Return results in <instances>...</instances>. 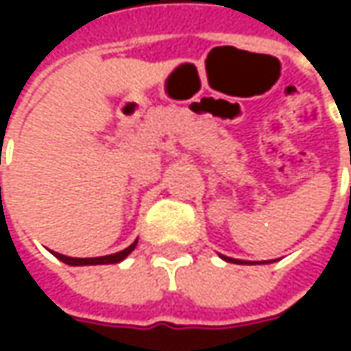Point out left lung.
<instances>
[{
  "instance_id": "left-lung-1",
  "label": "left lung",
  "mask_w": 351,
  "mask_h": 351,
  "mask_svg": "<svg viewBox=\"0 0 351 351\" xmlns=\"http://www.w3.org/2000/svg\"><path fill=\"white\" fill-rule=\"evenodd\" d=\"M224 262H232V263H269V262H242V260H234V258H228V256H221Z\"/></svg>"
}]
</instances>
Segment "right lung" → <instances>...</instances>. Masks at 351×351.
I'll return each mask as SVG.
<instances>
[{"label":"right lung","instance_id":"right-lung-1","mask_svg":"<svg viewBox=\"0 0 351 351\" xmlns=\"http://www.w3.org/2000/svg\"><path fill=\"white\" fill-rule=\"evenodd\" d=\"M134 248H136V240H134L128 248L121 250V252H117V254L101 256V258H70V256H64V254H58V252H54V256H56L60 262L68 263V265H101V263L123 262V260H125V258H127L128 254H130Z\"/></svg>","mask_w":351,"mask_h":351}]
</instances>
